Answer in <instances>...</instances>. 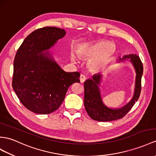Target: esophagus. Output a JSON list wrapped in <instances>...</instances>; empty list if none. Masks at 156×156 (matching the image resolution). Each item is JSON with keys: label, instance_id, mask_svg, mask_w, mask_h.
Listing matches in <instances>:
<instances>
[{"label": "esophagus", "instance_id": "esophagus-1", "mask_svg": "<svg viewBox=\"0 0 156 156\" xmlns=\"http://www.w3.org/2000/svg\"><path fill=\"white\" fill-rule=\"evenodd\" d=\"M79 79H80V81H81V83H84V82H85V79H86L85 76V75H81V76H80V78H79Z\"/></svg>", "mask_w": 156, "mask_h": 156}]
</instances>
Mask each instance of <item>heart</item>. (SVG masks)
<instances>
[{
  "label": "heart",
  "mask_w": 156,
  "mask_h": 156,
  "mask_svg": "<svg viewBox=\"0 0 156 156\" xmlns=\"http://www.w3.org/2000/svg\"><path fill=\"white\" fill-rule=\"evenodd\" d=\"M115 52L111 43L101 41L93 44H85L79 46L78 54L83 58H90L89 66L93 70H99L107 65ZM72 62H75L76 57L71 55Z\"/></svg>",
  "instance_id": "1"
}]
</instances>
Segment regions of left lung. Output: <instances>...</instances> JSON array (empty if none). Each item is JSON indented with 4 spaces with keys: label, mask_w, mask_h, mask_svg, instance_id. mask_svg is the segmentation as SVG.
I'll use <instances>...</instances> for the list:
<instances>
[{
    "label": "left lung",
    "mask_w": 156,
    "mask_h": 156,
    "mask_svg": "<svg viewBox=\"0 0 156 156\" xmlns=\"http://www.w3.org/2000/svg\"><path fill=\"white\" fill-rule=\"evenodd\" d=\"M124 60L130 61L136 73L134 93L132 98L128 104L121 108L108 107L102 102L99 88L102 75L101 73L94 75L92 79H88L84 83V105L87 114L92 119L101 122H108L122 119L130 111L136 102L138 100L141 92V79L143 74L142 63L139 56L136 54L125 55L122 58L119 57L118 59L119 62Z\"/></svg>",
    "instance_id": "1"
}]
</instances>
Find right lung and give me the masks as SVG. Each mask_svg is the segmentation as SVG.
Wrapping results in <instances>:
<instances>
[{"mask_svg": "<svg viewBox=\"0 0 156 156\" xmlns=\"http://www.w3.org/2000/svg\"><path fill=\"white\" fill-rule=\"evenodd\" d=\"M66 34L65 30L56 27L37 29L17 50L12 87L22 105L33 112L47 115L56 111L68 88L80 82L79 72L63 71L47 51Z\"/></svg>", "mask_w": 156, "mask_h": 156, "instance_id": "right-lung-1", "label": "right lung"}]
</instances>
